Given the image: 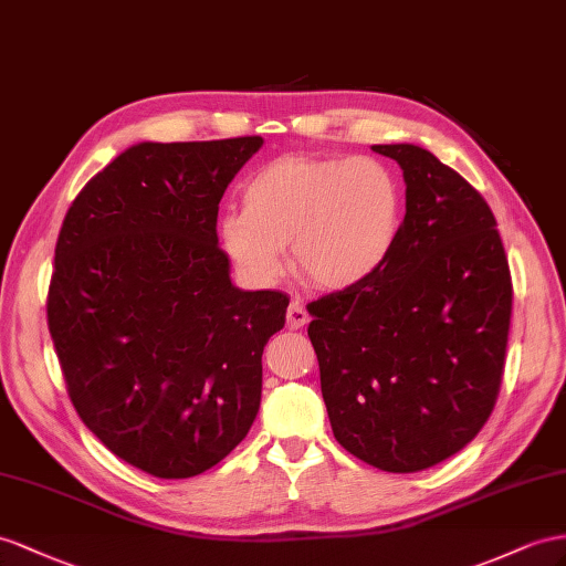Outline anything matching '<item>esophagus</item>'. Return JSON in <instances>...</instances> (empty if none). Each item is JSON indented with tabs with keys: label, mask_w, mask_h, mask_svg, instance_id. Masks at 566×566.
I'll use <instances>...</instances> for the list:
<instances>
[{
	"label": "esophagus",
	"mask_w": 566,
	"mask_h": 566,
	"mask_svg": "<svg viewBox=\"0 0 566 566\" xmlns=\"http://www.w3.org/2000/svg\"><path fill=\"white\" fill-rule=\"evenodd\" d=\"M306 323H308V311L303 308V303H298V301L289 303V308H286V325L292 327V329H301Z\"/></svg>",
	"instance_id": "1"
}]
</instances>
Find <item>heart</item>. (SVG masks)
<instances>
[{
    "label": "heart",
    "mask_w": 566,
    "mask_h": 566,
    "mask_svg": "<svg viewBox=\"0 0 566 566\" xmlns=\"http://www.w3.org/2000/svg\"><path fill=\"white\" fill-rule=\"evenodd\" d=\"M401 227L399 181L375 157L282 155L243 184V210L217 222V241L251 284L294 268L327 292L370 280L392 253Z\"/></svg>",
    "instance_id": "b5f03b06"
}]
</instances>
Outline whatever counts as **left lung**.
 Masks as SVG:
<instances>
[{"label":"left lung","instance_id":"1","mask_svg":"<svg viewBox=\"0 0 566 566\" xmlns=\"http://www.w3.org/2000/svg\"><path fill=\"white\" fill-rule=\"evenodd\" d=\"M397 159L407 214L370 280L308 303V337L337 442L370 467L416 473L467 447L495 407L512 277L483 196L413 143Z\"/></svg>","mask_w":566,"mask_h":566}]
</instances>
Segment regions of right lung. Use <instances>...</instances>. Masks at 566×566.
Wrapping results in <instances>:
<instances>
[{"mask_svg": "<svg viewBox=\"0 0 566 566\" xmlns=\"http://www.w3.org/2000/svg\"><path fill=\"white\" fill-rule=\"evenodd\" d=\"M260 136L138 143L71 202L48 323L69 397L112 454L191 478L249 434L289 296L243 292L217 210Z\"/></svg>", "mask_w": 566, "mask_h": 566, "instance_id": "right-lung-1", "label": "right lung"}]
</instances>
